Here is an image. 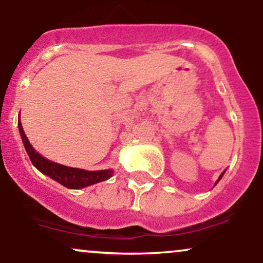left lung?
<instances>
[{"instance_id":"1","label":"left lung","mask_w":263,"mask_h":263,"mask_svg":"<svg viewBox=\"0 0 263 263\" xmlns=\"http://www.w3.org/2000/svg\"><path fill=\"white\" fill-rule=\"evenodd\" d=\"M224 173H225V171H224V172H222V173H221V174H220L219 179H218V180H216V183H215V184H218V182H219V180H220V179H221V178H222V176H224Z\"/></svg>"}]
</instances>
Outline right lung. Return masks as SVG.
<instances>
[{
    "label": "right lung",
    "mask_w": 263,
    "mask_h": 263,
    "mask_svg": "<svg viewBox=\"0 0 263 263\" xmlns=\"http://www.w3.org/2000/svg\"><path fill=\"white\" fill-rule=\"evenodd\" d=\"M18 128H20L21 137H22L23 146L28 153L29 159H31L32 164L39 172L45 174V176L50 177L52 179L66 186L69 189H81L85 186L92 185V184L104 182L112 177V170H104V171H85L79 170V168H71L66 167V165L59 164V163L52 162L49 159L44 158L43 156L32 147L29 143L28 138L23 131L22 123L18 121Z\"/></svg>",
    "instance_id": "right-lung-1"
}]
</instances>
